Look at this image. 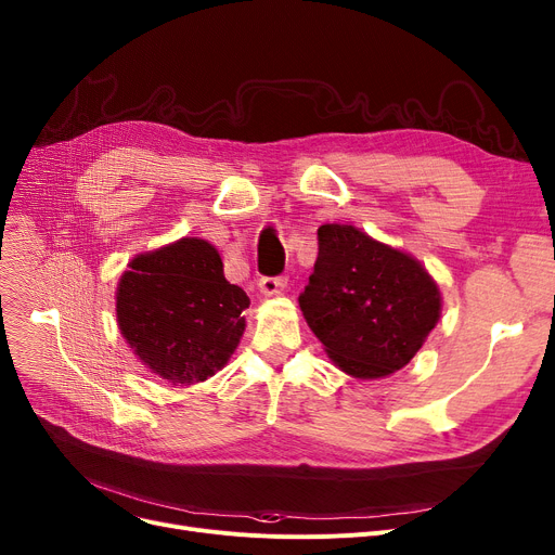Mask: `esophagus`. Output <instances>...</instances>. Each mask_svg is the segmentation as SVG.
<instances>
[{
    "label": "esophagus",
    "mask_w": 555,
    "mask_h": 555,
    "mask_svg": "<svg viewBox=\"0 0 555 555\" xmlns=\"http://www.w3.org/2000/svg\"><path fill=\"white\" fill-rule=\"evenodd\" d=\"M285 283H287L285 276H262L258 281V289H260L262 297H274L285 287Z\"/></svg>",
    "instance_id": "34e87169"
}]
</instances>
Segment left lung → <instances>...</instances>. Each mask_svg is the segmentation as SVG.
Returning <instances> with one entry per match:
<instances>
[{"label": "left lung", "mask_w": 555, "mask_h": 555, "mask_svg": "<svg viewBox=\"0 0 555 555\" xmlns=\"http://www.w3.org/2000/svg\"><path fill=\"white\" fill-rule=\"evenodd\" d=\"M317 241L299 306L328 358L360 380L410 364L441 317L439 285L414 256L353 224H322Z\"/></svg>", "instance_id": "8db88e82"}]
</instances>
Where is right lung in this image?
Returning a JSON list of instances; mask_svg holds the SVG:
<instances>
[{"label": "right lung", "mask_w": 555, "mask_h": 555, "mask_svg": "<svg viewBox=\"0 0 555 555\" xmlns=\"http://www.w3.org/2000/svg\"><path fill=\"white\" fill-rule=\"evenodd\" d=\"M245 289L224 279L218 249L180 238L132 258L116 287V322L134 356L172 385L220 371L245 333Z\"/></svg>", "instance_id": "obj_1"}]
</instances>
